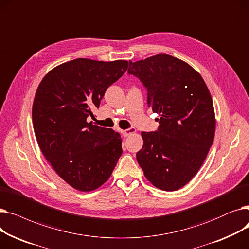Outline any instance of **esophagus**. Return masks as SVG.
<instances>
[{
  "label": "esophagus",
  "instance_id": "esophagus-1",
  "mask_svg": "<svg viewBox=\"0 0 249 249\" xmlns=\"http://www.w3.org/2000/svg\"><path fill=\"white\" fill-rule=\"evenodd\" d=\"M136 132V129L135 128H133V127H131V128H128V129H126V130H121V133L123 134V136H129V135H131V134H133V133H135Z\"/></svg>",
  "mask_w": 249,
  "mask_h": 249
}]
</instances>
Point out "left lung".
Returning <instances> with one entry per match:
<instances>
[{"label": "left lung", "mask_w": 249, "mask_h": 249, "mask_svg": "<svg viewBox=\"0 0 249 249\" xmlns=\"http://www.w3.org/2000/svg\"><path fill=\"white\" fill-rule=\"evenodd\" d=\"M128 73L147 90V104L160 115L154 132H141L136 153L146 178L162 191H177L199 172L213 144V101L203 77L190 64L168 54L129 61Z\"/></svg>", "instance_id": "obj_1"}]
</instances>
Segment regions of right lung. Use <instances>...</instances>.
I'll use <instances>...</instances> for the list:
<instances>
[{
  "mask_svg": "<svg viewBox=\"0 0 249 249\" xmlns=\"http://www.w3.org/2000/svg\"><path fill=\"white\" fill-rule=\"evenodd\" d=\"M128 61L76 58L51 70L32 107L35 136L56 174L73 189L89 192L111 177L122 154L120 134L88 122L105 91L125 73Z\"/></svg>",
  "mask_w": 249,
  "mask_h": 249,
  "instance_id": "1",
  "label": "right lung"
}]
</instances>
